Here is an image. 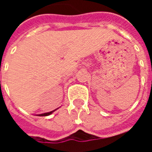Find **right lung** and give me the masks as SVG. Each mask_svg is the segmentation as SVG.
Returning <instances> with one entry per match:
<instances>
[{"label":"right lung","instance_id":"right-lung-1","mask_svg":"<svg viewBox=\"0 0 152 152\" xmlns=\"http://www.w3.org/2000/svg\"><path fill=\"white\" fill-rule=\"evenodd\" d=\"M58 109V108H57ZM57 109H55V110H53V111H52V112H46V113H43V114H40L38 115H40V116H46V115H50V114H52L53 112H55Z\"/></svg>","mask_w":152,"mask_h":152}]
</instances>
